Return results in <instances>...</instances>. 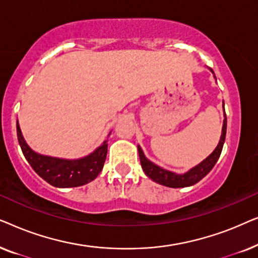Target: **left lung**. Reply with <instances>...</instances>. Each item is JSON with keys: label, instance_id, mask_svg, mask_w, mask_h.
<instances>
[{"label": "left lung", "instance_id": "obj_1", "mask_svg": "<svg viewBox=\"0 0 258 258\" xmlns=\"http://www.w3.org/2000/svg\"><path fill=\"white\" fill-rule=\"evenodd\" d=\"M209 70L214 74L213 69ZM215 77V74H214ZM216 80V77H215ZM223 110H224V102H223ZM224 119H223V126H222V134L220 137V142H218L217 147L215 148V150L211 153L209 156L199 163L195 167L189 169L188 171L183 172V174H176L174 171L167 170V169L158 167L157 164H155L154 162L148 160L144 155L142 148L137 146L140 155V161L141 165H142L143 171L146 172L148 177L153 179L154 182L158 183V184L169 186V188H185V186H190L196 184L197 182H200L204 176L209 174L211 169L214 168V165L216 164L218 158L221 156L222 149H223V144L225 141V134H227V115L224 111Z\"/></svg>", "mask_w": 258, "mask_h": 258}]
</instances>
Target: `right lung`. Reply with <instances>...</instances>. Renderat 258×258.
Here are the masks:
<instances>
[{"label":"right lung","mask_w":258,"mask_h":258,"mask_svg":"<svg viewBox=\"0 0 258 258\" xmlns=\"http://www.w3.org/2000/svg\"><path fill=\"white\" fill-rule=\"evenodd\" d=\"M17 139L22 153L35 172L56 188H74L87 184L100 175L108 153V140L103 141L93 153L81 158L52 157L38 154L28 146L21 132L19 119L16 122ZM111 132L108 136H110Z\"/></svg>","instance_id":"1"}]
</instances>
